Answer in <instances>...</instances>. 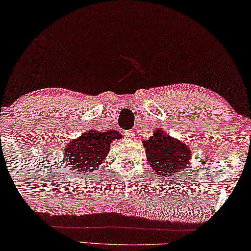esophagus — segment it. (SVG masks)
<instances>
[{
    "instance_id": "esophagus-1",
    "label": "esophagus",
    "mask_w": 251,
    "mask_h": 251,
    "mask_svg": "<svg viewBox=\"0 0 251 251\" xmlns=\"http://www.w3.org/2000/svg\"><path fill=\"white\" fill-rule=\"evenodd\" d=\"M126 134H128L129 138H132V131H126Z\"/></svg>"
}]
</instances>
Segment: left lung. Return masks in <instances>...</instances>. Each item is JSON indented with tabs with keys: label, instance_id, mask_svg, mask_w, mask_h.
<instances>
[{
	"label": "left lung",
	"instance_id": "obj_1",
	"mask_svg": "<svg viewBox=\"0 0 251 251\" xmlns=\"http://www.w3.org/2000/svg\"><path fill=\"white\" fill-rule=\"evenodd\" d=\"M152 133L148 140L142 142L150 167L161 177H176L190 165L191 148L160 128H157Z\"/></svg>",
	"mask_w": 251,
	"mask_h": 251
}]
</instances>
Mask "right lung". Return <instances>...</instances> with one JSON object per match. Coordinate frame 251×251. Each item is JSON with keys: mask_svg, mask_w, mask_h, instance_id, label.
I'll list each match as a JSON object with an SVG mask.
<instances>
[{"mask_svg": "<svg viewBox=\"0 0 251 251\" xmlns=\"http://www.w3.org/2000/svg\"><path fill=\"white\" fill-rule=\"evenodd\" d=\"M122 134L117 130L101 132L90 129L77 139H73L64 149V159L68 168L78 174L95 172L110 151L111 142L121 139Z\"/></svg>", "mask_w": 251, "mask_h": 251, "instance_id": "add662e5", "label": "right lung"}]
</instances>
